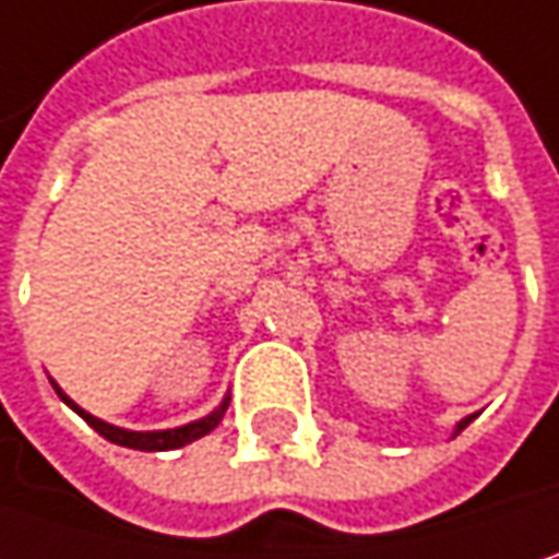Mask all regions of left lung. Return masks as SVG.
<instances>
[{
    "mask_svg": "<svg viewBox=\"0 0 559 559\" xmlns=\"http://www.w3.org/2000/svg\"><path fill=\"white\" fill-rule=\"evenodd\" d=\"M471 419H474V416H471ZM471 419H464V423H461V426H457V431H464V429H467V426H471Z\"/></svg>",
    "mask_w": 559,
    "mask_h": 559,
    "instance_id": "left-lung-1",
    "label": "left lung"
}]
</instances>
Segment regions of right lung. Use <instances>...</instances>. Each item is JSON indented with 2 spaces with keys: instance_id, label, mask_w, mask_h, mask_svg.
Segmentation results:
<instances>
[{
  "instance_id": "right-lung-1",
  "label": "right lung",
  "mask_w": 559,
  "mask_h": 559,
  "mask_svg": "<svg viewBox=\"0 0 559 559\" xmlns=\"http://www.w3.org/2000/svg\"><path fill=\"white\" fill-rule=\"evenodd\" d=\"M57 393H60V400H63V403H70L79 416H82L92 429L98 431L102 438H108V441H115V444H124V448H136V451H173V448H181V444H188V441H194V438L207 435L211 429H217V423H221V419H224V413H227V403H224V406H221V409H214L211 416H204V419H198V423H188V426H181V429L128 431V429H118V426H108V423H102V419H95V416H88L85 409H79L70 396H63V390H60V386H57Z\"/></svg>"
}]
</instances>
